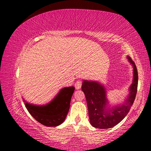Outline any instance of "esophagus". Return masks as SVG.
I'll list each match as a JSON object with an SVG mask.
<instances>
[{"label":"esophagus","instance_id":"esophagus-1","mask_svg":"<svg viewBox=\"0 0 151 151\" xmlns=\"http://www.w3.org/2000/svg\"><path fill=\"white\" fill-rule=\"evenodd\" d=\"M81 86H82V81H78L76 82V83L75 85V87L76 90H78V89H80L81 88Z\"/></svg>","mask_w":151,"mask_h":151}]
</instances>
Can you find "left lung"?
<instances>
[{
  "label": "left lung",
  "instance_id": "8db88e82",
  "mask_svg": "<svg viewBox=\"0 0 151 151\" xmlns=\"http://www.w3.org/2000/svg\"><path fill=\"white\" fill-rule=\"evenodd\" d=\"M127 58L133 68V78L129 88V95L123 103L111 106L103 84L83 80L82 91L86 97L89 120L92 126L96 129H106L116 126L127 116L134 103L137 92L138 73L134 61L129 56Z\"/></svg>",
  "mask_w": 151,
  "mask_h": 151
}]
</instances>
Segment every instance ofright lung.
Returning <instances> with one entry per match:
<instances>
[{"label":"right lung","instance_id":"right-lung-1","mask_svg":"<svg viewBox=\"0 0 151 151\" xmlns=\"http://www.w3.org/2000/svg\"><path fill=\"white\" fill-rule=\"evenodd\" d=\"M74 91V86L63 88L52 100L42 105L29 103L24 99L22 100L28 111L36 121L47 127H57L65 121Z\"/></svg>","mask_w":151,"mask_h":151}]
</instances>
